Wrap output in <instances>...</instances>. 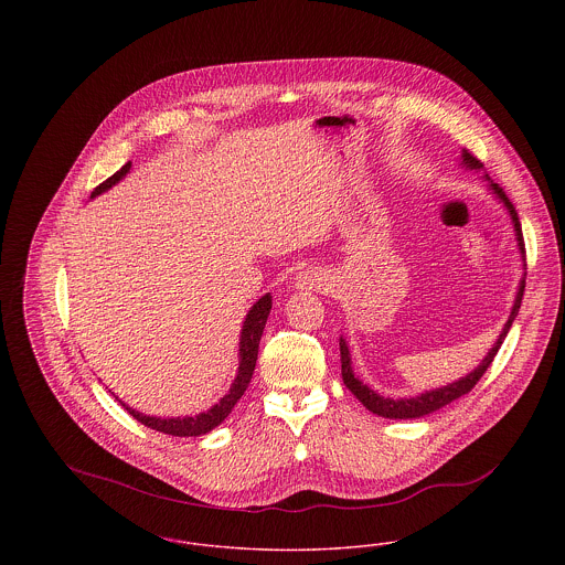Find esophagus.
<instances>
[{
    "label": "esophagus",
    "instance_id": "34e87169",
    "mask_svg": "<svg viewBox=\"0 0 565 565\" xmlns=\"http://www.w3.org/2000/svg\"><path fill=\"white\" fill-rule=\"evenodd\" d=\"M323 285H326V274L322 269L309 267V269L298 274V287L300 289H320Z\"/></svg>",
    "mask_w": 565,
    "mask_h": 565
}]
</instances>
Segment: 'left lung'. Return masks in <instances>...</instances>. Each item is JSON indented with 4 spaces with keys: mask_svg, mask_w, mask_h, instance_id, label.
Masks as SVG:
<instances>
[{
    "mask_svg": "<svg viewBox=\"0 0 565 565\" xmlns=\"http://www.w3.org/2000/svg\"><path fill=\"white\" fill-rule=\"evenodd\" d=\"M463 162H466L470 169H481V167H483V162L479 161L475 154H470L468 150H463ZM491 189H493V193L504 202V206H507V211H509V215H511V220H513V226H515V237H518L520 252L524 254L526 249H524V237H522V224H520V217H518L515 206L511 204V200L504 195V191H502L498 184H493V182H491ZM524 285H526V282L522 280V282H520V289H518V296H515L513 311H511L509 320L504 323V328H502V332H500V337H498L495 345L487 352L483 363H481L472 374H468L466 379H461V381H457V383H450V385H446V387H441V390L426 392V394L415 396V398H401V401L383 398V396H379L376 392H372L367 385H363V383L354 376L352 365H350V352H348V345H345V341L341 339V341H339V350H341V376H343L345 387H348V390H350V392L361 401V404H363L365 408H370V411H372V413H376V415L390 417V419L422 417V415H428V413H433V411H437V408H441V406H446V404H450L452 401L461 398L463 394H468V392H472V390H475V385L481 381V376L487 372V367L491 365L493 356L498 354V350H500V345H502V341H504V337H507V332H509L511 323H513L515 316H518V311H520V302H522V296H524Z\"/></svg>",
    "mask_w": 565,
    "mask_h": 565,
    "instance_id": "8db88e82",
    "label": "left lung"
}]
</instances>
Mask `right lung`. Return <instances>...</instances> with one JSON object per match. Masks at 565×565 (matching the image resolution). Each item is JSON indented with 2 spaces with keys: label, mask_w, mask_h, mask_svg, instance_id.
I'll return each mask as SVG.
<instances>
[{
  "label": "right lung",
  "mask_w": 565,
  "mask_h": 565,
  "mask_svg": "<svg viewBox=\"0 0 565 565\" xmlns=\"http://www.w3.org/2000/svg\"><path fill=\"white\" fill-rule=\"evenodd\" d=\"M130 169V162H126L119 171H115L108 180H104L99 186L93 189L90 198L99 195L102 191L110 189L115 182H119ZM269 309H271V296H263L247 313L245 322H243L242 330V345H239V374L231 387V392L215 404L213 408H209L206 413H200L195 417H152V415H143L130 406L121 403V406L135 417L139 419L141 424H146L148 428H154L159 433L164 435H173V437H198V435H206L209 430H213L215 426H220L228 413L235 408V404L239 403L249 381H252V374H254V365H256V356H258V343H260V334H263V328L267 322V316H269Z\"/></svg>",
  "instance_id": "1"
}]
</instances>
